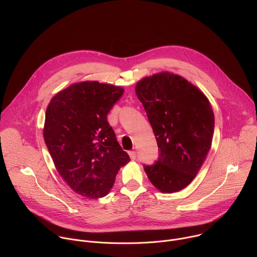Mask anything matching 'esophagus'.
I'll list each match as a JSON object with an SVG mask.
<instances>
[{
	"instance_id": "34e87169",
	"label": "esophagus",
	"mask_w": 257,
	"mask_h": 257,
	"mask_svg": "<svg viewBox=\"0 0 257 257\" xmlns=\"http://www.w3.org/2000/svg\"><path fill=\"white\" fill-rule=\"evenodd\" d=\"M128 154H129V156H130L131 160H136V158H137V154H136V152H135V151H131V152H129Z\"/></svg>"
}]
</instances>
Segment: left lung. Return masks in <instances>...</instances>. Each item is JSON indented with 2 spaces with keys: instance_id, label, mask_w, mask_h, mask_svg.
Wrapping results in <instances>:
<instances>
[{
  "instance_id": "1",
  "label": "left lung",
  "mask_w": 257,
  "mask_h": 257,
  "mask_svg": "<svg viewBox=\"0 0 257 257\" xmlns=\"http://www.w3.org/2000/svg\"><path fill=\"white\" fill-rule=\"evenodd\" d=\"M135 91L159 148L158 161L143 165L144 171L160 191L182 190L195 178L210 150L212 107L197 87L169 72L143 78Z\"/></svg>"
}]
</instances>
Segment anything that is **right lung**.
I'll return each instance as SVG.
<instances>
[{
	"label": "right lung",
	"mask_w": 257,
	"mask_h": 257,
	"mask_svg": "<svg viewBox=\"0 0 257 257\" xmlns=\"http://www.w3.org/2000/svg\"><path fill=\"white\" fill-rule=\"evenodd\" d=\"M123 92L119 86L85 81L57 93L47 107L48 151L64 181L86 198L105 196L130 161L106 120Z\"/></svg>",
	"instance_id": "right-lung-1"
}]
</instances>
